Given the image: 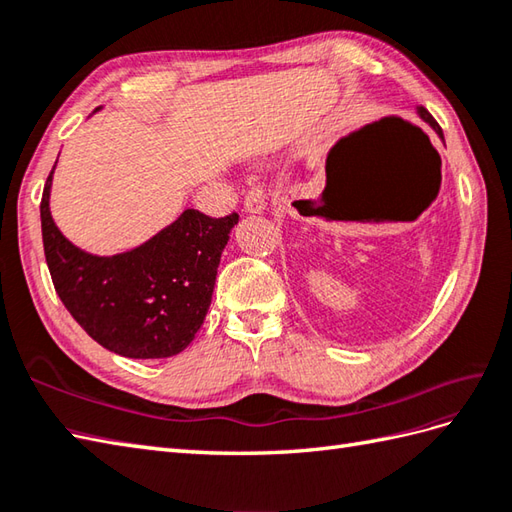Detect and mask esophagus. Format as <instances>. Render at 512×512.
I'll use <instances>...</instances> for the list:
<instances>
[{
  "label": "esophagus",
  "instance_id": "esophagus-1",
  "mask_svg": "<svg viewBox=\"0 0 512 512\" xmlns=\"http://www.w3.org/2000/svg\"><path fill=\"white\" fill-rule=\"evenodd\" d=\"M266 200L268 191L264 184H257V187H250L244 198V209L246 213H264L266 211Z\"/></svg>",
  "mask_w": 512,
  "mask_h": 512
}]
</instances>
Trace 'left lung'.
Listing matches in <instances>:
<instances>
[{"label": "left lung", "instance_id": "1", "mask_svg": "<svg viewBox=\"0 0 512 512\" xmlns=\"http://www.w3.org/2000/svg\"><path fill=\"white\" fill-rule=\"evenodd\" d=\"M418 114H420V118H424V121H427V123H429L433 129H436V132H438V136H440V138H444V136H442V127L438 125L436 118H433V116H431L427 110H424V107H418Z\"/></svg>", "mask_w": 512, "mask_h": 512}]
</instances>
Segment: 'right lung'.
<instances>
[{
  "mask_svg": "<svg viewBox=\"0 0 512 512\" xmlns=\"http://www.w3.org/2000/svg\"><path fill=\"white\" fill-rule=\"evenodd\" d=\"M52 171L41 195V235L63 306L96 343L114 354H180L204 323L222 250L239 215L209 217L187 209L143 246L96 257L68 242L54 224Z\"/></svg>",
  "mask_w": 512,
  "mask_h": 512,
  "instance_id": "obj_1",
  "label": "right lung"
}]
</instances>
